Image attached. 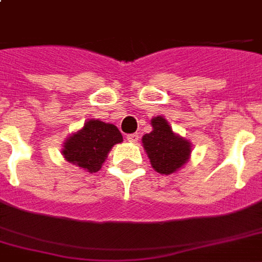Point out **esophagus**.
I'll use <instances>...</instances> for the list:
<instances>
[{
    "label": "esophagus",
    "instance_id": "obj_1",
    "mask_svg": "<svg viewBox=\"0 0 262 262\" xmlns=\"http://www.w3.org/2000/svg\"><path fill=\"white\" fill-rule=\"evenodd\" d=\"M127 141H130V143H137L140 140V136L139 133H132V135H127L126 136Z\"/></svg>",
    "mask_w": 262,
    "mask_h": 262
}]
</instances>
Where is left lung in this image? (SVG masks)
Instances as JSON below:
<instances>
[{"mask_svg":"<svg viewBox=\"0 0 262 262\" xmlns=\"http://www.w3.org/2000/svg\"><path fill=\"white\" fill-rule=\"evenodd\" d=\"M152 132L143 136V147L151 166L159 174H172L186 163L191 152V144L175 135L167 119L162 115L151 119Z\"/></svg>","mask_w":262,"mask_h":262,"instance_id":"8db88e82","label":"left lung"}]
</instances>
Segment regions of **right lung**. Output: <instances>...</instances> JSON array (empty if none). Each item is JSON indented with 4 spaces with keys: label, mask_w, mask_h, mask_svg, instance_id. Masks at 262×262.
<instances>
[{
    "label": "right lung",
    "mask_w": 262,
    "mask_h": 262,
    "mask_svg": "<svg viewBox=\"0 0 262 262\" xmlns=\"http://www.w3.org/2000/svg\"><path fill=\"white\" fill-rule=\"evenodd\" d=\"M121 141L122 135L115 125L88 119L80 130L65 140L62 155L69 163L88 172H96L104 163L111 148Z\"/></svg>",
    "instance_id": "right-lung-1"
}]
</instances>
